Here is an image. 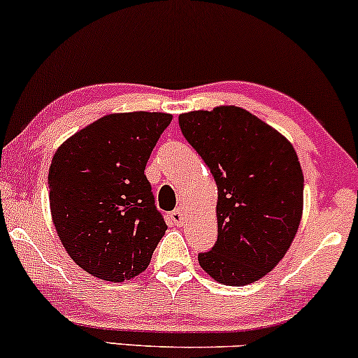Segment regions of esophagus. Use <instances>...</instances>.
<instances>
[{"mask_svg": "<svg viewBox=\"0 0 358 358\" xmlns=\"http://www.w3.org/2000/svg\"><path fill=\"white\" fill-rule=\"evenodd\" d=\"M170 219H171V222H173V224L180 225V224H182V219H183V212L180 210V208H175V210L170 213Z\"/></svg>", "mask_w": 358, "mask_h": 358, "instance_id": "1", "label": "esophagus"}]
</instances>
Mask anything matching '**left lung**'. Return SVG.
<instances>
[{
	"label": "left lung",
	"mask_w": 358,
	"mask_h": 358,
	"mask_svg": "<svg viewBox=\"0 0 358 358\" xmlns=\"http://www.w3.org/2000/svg\"><path fill=\"white\" fill-rule=\"evenodd\" d=\"M180 129L219 190L215 245L199 254L205 273L244 286L285 257L303 213V171L291 143L236 106L180 114Z\"/></svg>",
	"instance_id": "1"
}]
</instances>
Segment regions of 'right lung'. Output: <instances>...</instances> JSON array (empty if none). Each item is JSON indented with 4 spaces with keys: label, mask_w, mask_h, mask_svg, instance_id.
Here are the masks:
<instances>
[{
    "label": "right lung",
    "mask_w": 358,
    "mask_h": 358,
    "mask_svg": "<svg viewBox=\"0 0 358 358\" xmlns=\"http://www.w3.org/2000/svg\"><path fill=\"white\" fill-rule=\"evenodd\" d=\"M170 122L165 113L109 114L53 155V224L69 256L92 276L114 282L138 276L165 236L145 168Z\"/></svg>",
    "instance_id": "right-lung-1"
}]
</instances>
